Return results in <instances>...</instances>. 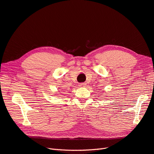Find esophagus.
<instances>
[{"label":"esophagus","mask_w":154,"mask_h":154,"mask_svg":"<svg viewBox=\"0 0 154 154\" xmlns=\"http://www.w3.org/2000/svg\"><path fill=\"white\" fill-rule=\"evenodd\" d=\"M79 86L80 87H85L86 84H85V83H80L79 85Z\"/></svg>","instance_id":"esophagus-1"}]
</instances>
